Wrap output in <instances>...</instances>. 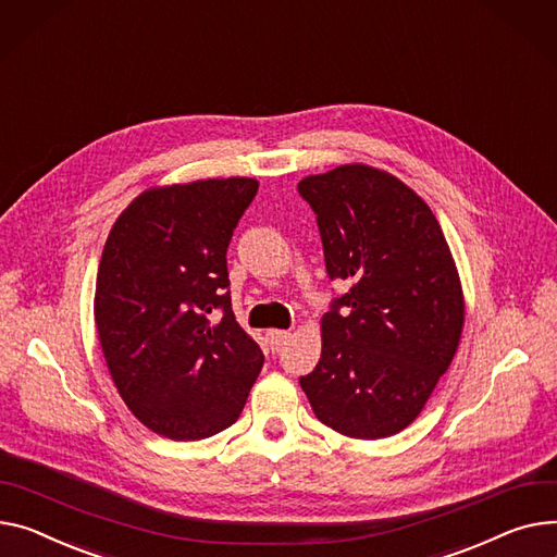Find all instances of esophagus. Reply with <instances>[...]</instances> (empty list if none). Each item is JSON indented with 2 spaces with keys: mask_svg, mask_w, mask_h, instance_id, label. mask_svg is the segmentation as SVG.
<instances>
[{
  "mask_svg": "<svg viewBox=\"0 0 557 557\" xmlns=\"http://www.w3.org/2000/svg\"><path fill=\"white\" fill-rule=\"evenodd\" d=\"M267 338H269V343H271V347H273V349H280V347L290 338V331L271 329V331L267 333Z\"/></svg>",
  "mask_w": 557,
  "mask_h": 557,
  "instance_id": "34e87169",
  "label": "esophagus"
}]
</instances>
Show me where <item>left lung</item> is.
<instances>
[{"instance_id":"obj_1","label":"left lung","mask_w":557,"mask_h":557,"mask_svg":"<svg viewBox=\"0 0 557 557\" xmlns=\"http://www.w3.org/2000/svg\"><path fill=\"white\" fill-rule=\"evenodd\" d=\"M298 193L318 216L324 264L349 290L322 318V354L300 385L315 417L351 438L410 425L450 367L463 290L430 206L389 172L341 165Z\"/></svg>"}]
</instances>
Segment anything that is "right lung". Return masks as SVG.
Returning a JSON list of instances; mask_svg holds the SVG:
<instances>
[{
    "label": "right lung",
    "instance_id": "obj_1",
    "mask_svg": "<svg viewBox=\"0 0 557 557\" xmlns=\"http://www.w3.org/2000/svg\"><path fill=\"white\" fill-rule=\"evenodd\" d=\"M257 188L246 176L150 188L104 242L94 298L102 356L132 414L161 436L231 428L264 364L226 290V250Z\"/></svg>",
    "mask_w": 557,
    "mask_h": 557
}]
</instances>
